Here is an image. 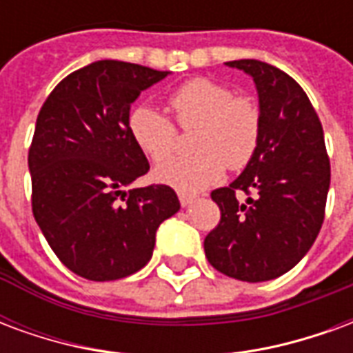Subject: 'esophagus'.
I'll return each mask as SVG.
<instances>
[{
  "instance_id": "34e87169",
  "label": "esophagus",
  "mask_w": 353,
  "mask_h": 353,
  "mask_svg": "<svg viewBox=\"0 0 353 353\" xmlns=\"http://www.w3.org/2000/svg\"><path fill=\"white\" fill-rule=\"evenodd\" d=\"M196 200V196L194 194H187V192H179V202H181V206H189V204H192Z\"/></svg>"
}]
</instances>
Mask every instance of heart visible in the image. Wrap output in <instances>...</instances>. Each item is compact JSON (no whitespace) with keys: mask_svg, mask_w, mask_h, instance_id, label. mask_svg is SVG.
Returning <instances> with one entry per match:
<instances>
[{"mask_svg":"<svg viewBox=\"0 0 353 353\" xmlns=\"http://www.w3.org/2000/svg\"><path fill=\"white\" fill-rule=\"evenodd\" d=\"M168 109L179 128H199L194 157L172 159L154 170L161 183L181 192H196L215 183L225 168H244L261 138L259 105L248 96H234L219 81L191 79L170 94ZM128 130L149 161H166L176 151L174 124L151 105H139L128 117Z\"/></svg>","mask_w":353,"mask_h":353,"instance_id":"heart-1","label":"heart"}]
</instances>
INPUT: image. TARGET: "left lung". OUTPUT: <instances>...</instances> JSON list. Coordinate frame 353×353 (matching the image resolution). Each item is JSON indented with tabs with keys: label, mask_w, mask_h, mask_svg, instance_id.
<instances>
[{
	"label": "left lung",
	"mask_w": 353,
	"mask_h": 353,
	"mask_svg": "<svg viewBox=\"0 0 353 353\" xmlns=\"http://www.w3.org/2000/svg\"><path fill=\"white\" fill-rule=\"evenodd\" d=\"M227 65L255 83L261 138L244 172L212 192L221 221L204 240V252L215 270L255 283L291 270L318 238L331 164L318 113L293 77L261 60ZM240 192L248 194L244 203Z\"/></svg>",
	"instance_id": "1"
}]
</instances>
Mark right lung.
Segmentation results:
<instances>
[{
  "label": "right lung",
  "instance_id": "obj_1",
  "mask_svg": "<svg viewBox=\"0 0 353 353\" xmlns=\"http://www.w3.org/2000/svg\"><path fill=\"white\" fill-rule=\"evenodd\" d=\"M168 73L98 60L60 81L37 115L28 153L34 217L58 259L87 280L143 268L157 229L179 210L168 185L126 191L149 172L128 130L130 105Z\"/></svg>",
  "mask_w": 353,
  "mask_h": 353
}]
</instances>
